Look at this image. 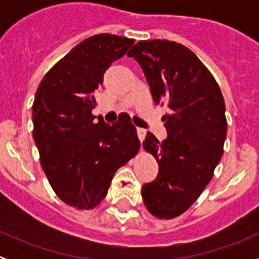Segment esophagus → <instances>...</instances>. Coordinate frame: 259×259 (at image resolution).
I'll return each mask as SVG.
<instances>
[{"label":"esophagus","mask_w":259,"mask_h":259,"mask_svg":"<svg viewBox=\"0 0 259 259\" xmlns=\"http://www.w3.org/2000/svg\"><path fill=\"white\" fill-rule=\"evenodd\" d=\"M145 135H146V131L144 130V128H137V136H139L140 141H144V139H145Z\"/></svg>","instance_id":"1"}]
</instances>
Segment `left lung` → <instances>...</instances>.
I'll list each match as a JSON object with an SVG mask.
<instances>
[{
	"instance_id": "1",
	"label": "left lung",
	"mask_w": 259,
	"mask_h": 259,
	"mask_svg": "<svg viewBox=\"0 0 259 259\" xmlns=\"http://www.w3.org/2000/svg\"><path fill=\"white\" fill-rule=\"evenodd\" d=\"M127 56L143 68L153 101L168 107L162 118L167 139L161 143L148 132L143 143L159 170L141 196L150 214L172 219L200 197L221 161L227 136L223 96L206 66L175 41H139Z\"/></svg>"
}]
</instances>
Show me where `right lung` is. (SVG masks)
Instances as JSON below:
<instances>
[{
    "instance_id": "right-lung-1",
    "label": "right lung",
    "mask_w": 259,
    "mask_h": 259,
    "mask_svg": "<svg viewBox=\"0 0 259 259\" xmlns=\"http://www.w3.org/2000/svg\"><path fill=\"white\" fill-rule=\"evenodd\" d=\"M134 41L109 33L85 38L48 71L36 91L32 122L41 167L57 196L79 210L106 197L114 174L140 148L130 116L106 124L92 114L105 71Z\"/></svg>"
}]
</instances>
